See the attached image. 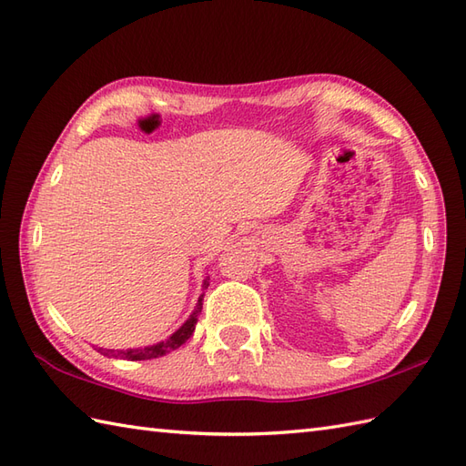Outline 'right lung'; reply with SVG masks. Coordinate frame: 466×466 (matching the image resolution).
Returning <instances> with one entry per match:
<instances>
[{
    "instance_id": "obj_1",
    "label": "right lung",
    "mask_w": 466,
    "mask_h": 466,
    "mask_svg": "<svg viewBox=\"0 0 466 466\" xmlns=\"http://www.w3.org/2000/svg\"><path fill=\"white\" fill-rule=\"evenodd\" d=\"M210 276H206L204 282H202V290H206L208 286H210ZM202 300H204V294H200V299H198L196 306H194V312L190 314V319H187L180 329H177L170 339H166L157 344L152 346H144V349H97V352L107 356V359H124V360H147V359H157V356H164L167 352H172L176 349H180V346L190 339L194 329H196V322H198V316L202 312Z\"/></svg>"
}]
</instances>
